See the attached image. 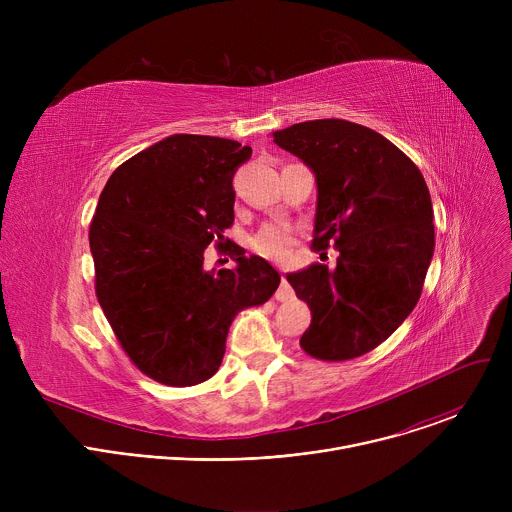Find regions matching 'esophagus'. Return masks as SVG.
<instances>
[{"instance_id":"1","label":"esophagus","mask_w":512,"mask_h":512,"mask_svg":"<svg viewBox=\"0 0 512 512\" xmlns=\"http://www.w3.org/2000/svg\"><path fill=\"white\" fill-rule=\"evenodd\" d=\"M291 298H294V289H291V285H289V281H287V275L281 273V285H279V289H277L275 300L287 302V300H291Z\"/></svg>"}]
</instances>
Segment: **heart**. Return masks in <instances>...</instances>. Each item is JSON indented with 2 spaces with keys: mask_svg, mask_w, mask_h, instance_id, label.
Segmentation results:
<instances>
[{
  "mask_svg": "<svg viewBox=\"0 0 512 512\" xmlns=\"http://www.w3.org/2000/svg\"><path fill=\"white\" fill-rule=\"evenodd\" d=\"M294 243H296V231L281 223L263 225L251 239V247L255 253L277 263H283L289 259Z\"/></svg>",
  "mask_w": 512,
  "mask_h": 512,
  "instance_id": "b5f03b06",
  "label": "heart"
}]
</instances>
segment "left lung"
Wrapping results in <instances>:
<instances>
[{"label": "left lung", "mask_w": 512, "mask_h": 512, "mask_svg": "<svg viewBox=\"0 0 512 512\" xmlns=\"http://www.w3.org/2000/svg\"><path fill=\"white\" fill-rule=\"evenodd\" d=\"M281 150L316 174L312 247L338 251L287 281L312 312L306 354L352 360L385 342L419 302L433 255V208L419 168L381 133L344 119L275 131Z\"/></svg>", "instance_id": "left-lung-1"}]
</instances>
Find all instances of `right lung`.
Masks as SVG:
<instances>
[{"label":"right lung","mask_w":512,"mask_h":512,"mask_svg":"<svg viewBox=\"0 0 512 512\" xmlns=\"http://www.w3.org/2000/svg\"><path fill=\"white\" fill-rule=\"evenodd\" d=\"M249 158L235 139L178 133L123 162L101 192L89 229L95 294L123 352L162 385L208 381L235 316L279 285L265 259L225 237L233 176ZM210 242L238 267L206 272Z\"/></svg>","instance_id":"obj_1"}]
</instances>
